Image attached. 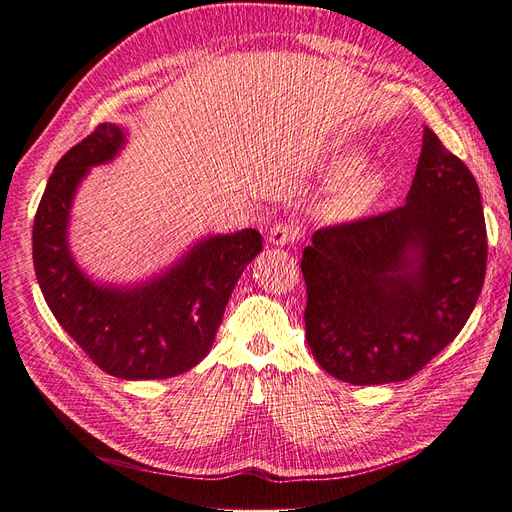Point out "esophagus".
Listing matches in <instances>:
<instances>
[{"mask_svg": "<svg viewBox=\"0 0 512 512\" xmlns=\"http://www.w3.org/2000/svg\"><path fill=\"white\" fill-rule=\"evenodd\" d=\"M301 230H299V224L294 222H280L275 224L269 232V243L273 245H288V243H294L299 239Z\"/></svg>", "mask_w": 512, "mask_h": 512, "instance_id": "34e87169", "label": "esophagus"}]
</instances>
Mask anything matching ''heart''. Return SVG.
I'll return each instance as SVG.
<instances>
[{"instance_id":"obj_1","label":"heart","mask_w":512,"mask_h":512,"mask_svg":"<svg viewBox=\"0 0 512 512\" xmlns=\"http://www.w3.org/2000/svg\"><path fill=\"white\" fill-rule=\"evenodd\" d=\"M348 166H352V160H344L339 164V168H348ZM382 183L384 179L378 170H365V173L348 179L344 183L342 192H339L335 198L337 209L346 215L361 213L371 205V200L380 194Z\"/></svg>"}]
</instances>
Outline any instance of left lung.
Wrapping results in <instances>:
<instances>
[{"label":"left lung","mask_w":512,"mask_h":512,"mask_svg":"<svg viewBox=\"0 0 512 512\" xmlns=\"http://www.w3.org/2000/svg\"><path fill=\"white\" fill-rule=\"evenodd\" d=\"M485 269L476 179L425 128L406 203L320 228L303 250L307 346L342 382L408 380L459 335Z\"/></svg>","instance_id":"obj_1"}]
</instances>
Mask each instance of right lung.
<instances>
[{"label":"right lung","mask_w":512,"mask_h":512,"mask_svg":"<svg viewBox=\"0 0 512 512\" xmlns=\"http://www.w3.org/2000/svg\"><path fill=\"white\" fill-rule=\"evenodd\" d=\"M123 145L126 130L100 123L57 162L34 220V269L57 322L102 371L121 380H164L205 359L262 237L256 228L209 235L147 282H94L70 252V209L89 168L111 162Z\"/></svg>","instance_id":"right-lung-1"}]
</instances>
